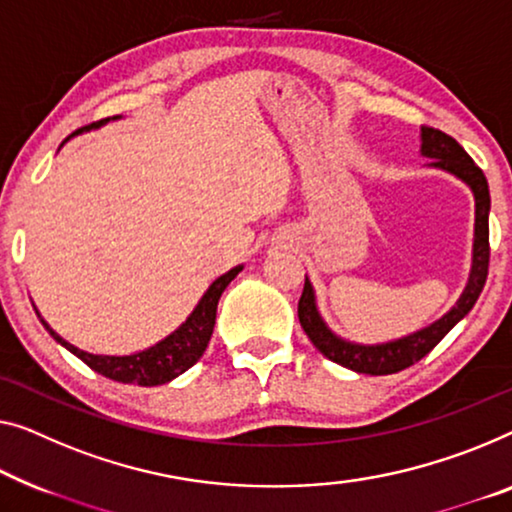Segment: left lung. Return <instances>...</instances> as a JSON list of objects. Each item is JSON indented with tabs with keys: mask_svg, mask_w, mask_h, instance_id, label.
Wrapping results in <instances>:
<instances>
[{
	"mask_svg": "<svg viewBox=\"0 0 512 512\" xmlns=\"http://www.w3.org/2000/svg\"><path fill=\"white\" fill-rule=\"evenodd\" d=\"M423 156L432 158V167H441V170L455 174L464 183H469V188L474 190L476 197V241H474V266H471L469 285L464 289L455 308L434 322L427 329L411 333L402 340L386 342V345H354L338 338V335L326 329V324L319 317L317 305H315V292L312 285L305 278L303 294L299 301V322L303 331L312 340L319 352H322L329 361L349 368L361 375H393L409 365L421 361L423 356L432 352L439 345L441 338L474 308L480 292H483L487 269H490V188H487V179L480 167L474 163L467 151H464L457 140L451 135H446L439 128L423 126Z\"/></svg>",
	"mask_w": 512,
	"mask_h": 512,
	"instance_id": "1",
	"label": "left lung"
}]
</instances>
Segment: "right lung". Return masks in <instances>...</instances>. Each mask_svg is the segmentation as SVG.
Masks as SVG:
<instances>
[{
	"instance_id": "add662e5",
	"label": "right lung",
	"mask_w": 512,
	"mask_h": 512,
	"mask_svg": "<svg viewBox=\"0 0 512 512\" xmlns=\"http://www.w3.org/2000/svg\"><path fill=\"white\" fill-rule=\"evenodd\" d=\"M105 121L110 119H101L96 121V124L85 126V128H96L105 124ZM241 269L243 266H234V269L227 271L225 276L213 280V285L207 289V294L202 296V301L195 305V310L190 312V317L172 335H167V338L160 340L158 345L131 356L87 354L82 352V349L73 347L71 342H66L64 338H59V335L52 331L43 319L41 322L59 345H64L68 352L78 356L80 361H85L91 370L98 372V375L108 377L112 381H121V384L160 386V384H167V381H172L174 377H179L181 372L193 368V365L200 361L204 349H207L211 340L213 324H216V308H218L220 294H223L225 287L239 276Z\"/></svg>"
}]
</instances>
